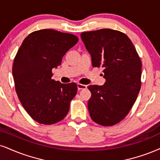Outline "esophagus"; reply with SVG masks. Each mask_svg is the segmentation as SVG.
Listing matches in <instances>:
<instances>
[{
  "mask_svg": "<svg viewBox=\"0 0 160 160\" xmlns=\"http://www.w3.org/2000/svg\"><path fill=\"white\" fill-rule=\"evenodd\" d=\"M77 88H78V90L86 89L87 85H84V84H77Z\"/></svg>",
  "mask_w": 160,
  "mask_h": 160,
  "instance_id": "obj_1",
  "label": "esophagus"
}]
</instances>
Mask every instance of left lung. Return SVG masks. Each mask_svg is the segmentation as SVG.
<instances>
[{
    "mask_svg": "<svg viewBox=\"0 0 160 160\" xmlns=\"http://www.w3.org/2000/svg\"><path fill=\"white\" fill-rule=\"evenodd\" d=\"M81 38L91 56L92 67L104 68L103 85H89L88 110L103 126L122 121L133 107L141 88L142 62L125 33L111 29L82 32Z\"/></svg>",
    "mask_w": 160,
    "mask_h": 160,
    "instance_id": "left-lung-1",
    "label": "left lung"
}]
</instances>
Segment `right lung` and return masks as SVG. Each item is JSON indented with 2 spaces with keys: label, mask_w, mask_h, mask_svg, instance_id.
Returning a JSON list of instances; mask_svg holds the SVG:
<instances>
[{
  "label": "right lung",
  "mask_w": 160,
  "mask_h": 160,
  "mask_svg": "<svg viewBox=\"0 0 160 160\" xmlns=\"http://www.w3.org/2000/svg\"><path fill=\"white\" fill-rule=\"evenodd\" d=\"M78 41L70 33L41 29L30 33L18 51L12 66L15 90L26 111L38 123L52 125L68 113L77 84L52 79V70Z\"/></svg>",
  "instance_id": "obj_1"
}]
</instances>
